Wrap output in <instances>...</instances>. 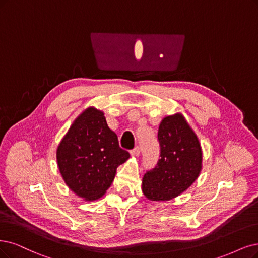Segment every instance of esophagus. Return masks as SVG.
I'll return each mask as SVG.
<instances>
[{
  "label": "esophagus",
  "instance_id": "34e87169",
  "mask_svg": "<svg viewBox=\"0 0 258 258\" xmlns=\"http://www.w3.org/2000/svg\"><path fill=\"white\" fill-rule=\"evenodd\" d=\"M139 154H140V148L139 147H135L134 149L131 151L132 156H139Z\"/></svg>",
  "mask_w": 258,
  "mask_h": 258
}]
</instances>
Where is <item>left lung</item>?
Instances as JSON below:
<instances>
[{
    "mask_svg": "<svg viewBox=\"0 0 258 258\" xmlns=\"http://www.w3.org/2000/svg\"><path fill=\"white\" fill-rule=\"evenodd\" d=\"M160 159L142 178V192L151 201L174 199L191 186L202 170V149L182 113L167 116L158 127Z\"/></svg>",
    "mask_w": 258,
    "mask_h": 258,
    "instance_id": "8db88e82",
    "label": "left lung"
}]
</instances>
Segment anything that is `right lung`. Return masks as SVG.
Returning a JSON list of instances; mask_svg holds the SVG:
<instances>
[{"label": "right lung", "mask_w": 258, "mask_h": 258, "mask_svg": "<svg viewBox=\"0 0 258 258\" xmlns=\"http://www.w3.org/2000/svg\"><path fill=\"white\" fill-rule=\"evenodd\" d=\"M56 158L66 185L85 201H94L106 192L130 153L119 147L104 112L88 107L60 141Z\"/></svg>", "instance_id": "add662e5"}]
</instances>
